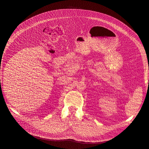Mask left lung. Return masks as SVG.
I'll list each match as a JSON object with an SVG mask.
<instances>
[{
    "instance_id": "obj_1",
    "label": "left lung",
    "mask_w": 149,
    "mask_h": 149,
    "mask_svg": "<svg viewBox=\"0 0 149 149\" xmlns=\"http://www.w3.org/2000/svg\"><path fill=\"white\" fill-rule=\"evenodd\" d=\"M148 80H149V79H148Z\"/></svg>"
}]
</instances>
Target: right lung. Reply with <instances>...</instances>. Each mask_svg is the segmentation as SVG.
Returning a JSON list of instances; mask_svg holds the SVG:
<instances>
[{
	"label": "right lung",
	"instance_id": "obj_1",
	"mask_svg": "<svg viewBox=\"0 0 149 149\" xmlns=\"http://www.w3.org/2000/svg\"><path fill=\"white\" fill-rule=\"evenodd\" d=\"M0 80H1V79H0Z\"/></svg>",
	"mask_w": 149,
	"mask_h": 149
}]
</instances>
